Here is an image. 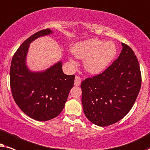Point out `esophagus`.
Returning a JSON list of instances; mask_svg holds the SVG:
<instances>
[{
	"instance_id": "34e87169",
	"label": "esophagus",
	"mask_w": 150,
	"mask_h": 150,
	"mask_svg": "<svg viewBox=\"0 0 150 150\" xmlns=\"http://www.w3.org/2000/svg\"><path fill=\"white\" fill-rule=\"evenodd\" d=\"M81 83V78L78 76H76L75 78V83L74 84L75 86H79Z\"/></svg>"
}]
</instances>
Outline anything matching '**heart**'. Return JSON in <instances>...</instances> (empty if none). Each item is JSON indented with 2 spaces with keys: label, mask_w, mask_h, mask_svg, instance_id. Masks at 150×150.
I'll return each mask as SVG.
<instances>
[{
  "label": "heart",
  "mask_w": 150,
  "mask_h": 150,
  "mask_svg": "<svg viewBox=\"0 0 150 150\" xmlns=\"http://www.w3.org/2000/svg\"><path fill=\"white\" fill-rule=\"evenodd\" d=\"M72 53L77 58L86 59L84 67L87 72L98 74L114 60L117 56V49L113 42L91 38L75 44Z\"/></svg>",
  "instance_id": "1"
}]
</instances>
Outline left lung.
<instances>
[{"instance_id":"1","label":"left lung","mask_w":150,"mask_h":150,"mask_svg":"<svg viewBox=\"0 0 150 150\" xmlns=\"http://www.w3.org/2000/svg\"><path fill=\"white\" fill-rule=\"evenodd\" d=\"M118 58L101 74L81 83V103L87 119L95 125L107 126L129 112L141 86L139 62L129 46L121 43Z\"/></svg>"}]
</instances>
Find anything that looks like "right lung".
Segmentation results:
<instances>
[{"mask_svg": "<svg viewBox=\"0 0 150 150\" xmlns=\"http://www.w3.org/2000/svg\"><path fill=\"white\" fill-rule=\"evenodd\" d=\"M52 33L50 29L41 30L26 40L13 55L10 67V86L15 102L27 116L40 121L50 120L61 113L75 77L63 73L62 60L42 71H32L27 67L30 44Z\"/></svg>", "mask_w": 150, "mask_h": 150, "instance_id": "obj_1", "label": "right lung"}]
</instances>
